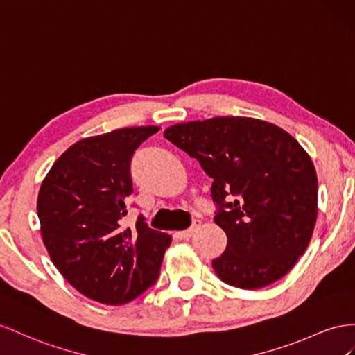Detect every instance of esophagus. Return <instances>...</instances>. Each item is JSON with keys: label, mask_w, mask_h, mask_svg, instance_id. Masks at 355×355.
Masks as SVG:
<instances>
[{"label": "esophagus", "mask_w": 355, "mask_h": 355, "mask_svg": "<svg viewBox=\"0 0 355 355\" xmlns=\"http://www.w3.org/2000/svg\"><path fill=\"white\" fill-rule=\"evenodd\" d=\"M199 226H200V221H199V220H195V223H193V225H191V227H190V229L177 232L175 235H177V236H180V238H183V239H189V238L193 236V234H195V232L199 229Z\"/></svg>", "instance_id": "34e87169"}]
</instances>
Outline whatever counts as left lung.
Instances as JSON below:
<instances>
[{"instance_id":"obj_1","label":"left lung","mask_w":355,"mask_h":355,"mask_svg":"<svg viewBox=\"0 0 355 355\" xmlns=\"http://www.w3.org/2000/svg\"><path fill=\"white\" fill-rule=\"evenodd\" d=\"M164 137L212 178L216 225L227 245L212 260L217 277L244 290L266 287L296 265L318 214V180L309 155L265 120L221 116L177 123ZM234 198L226 202L227 196Z\"/></svg>"}]
</instances>
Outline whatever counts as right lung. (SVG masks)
I'll use <instances>...</instances> for the list:
<instances>
[{"label": "right lung", "instance_id": "right-lung-1", "mask_svg": "<svg viewBox=\"0 0 355 355\" xmlns=\"http://www.w3.org/2000/svg\"><path fill=\"white\" fill-rule=\"evenodd\" d=\"M159 126L121 128L77 141L58 157L37 199L42 238L53 265L77 291L123 305L155 284L171 236L144 217L123 227L132 193L130 160Z\"/></svg>", "mask_w": 355, "mask_h": 355}]
</instances>
